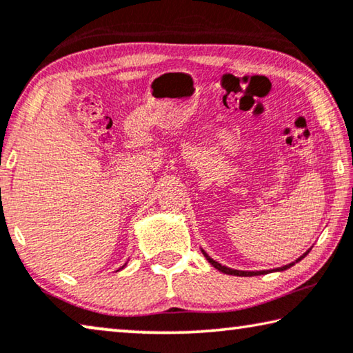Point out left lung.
Returning <instances> with one entry per match:
<instances>
[{
    "label": "left lung",
    "mask_w": 353,
    "mask_h": 353,
    "mask_svg": "<svg viewBox=\"0 0 353 353\" xmlns=\"http://www.w3.org/2000/svg\"><path fill=\"white\" fill-rule=\"evenodd\" d=\"M204 253V251H203ZM310 253V251H306V253L303 254V256H300L299 259H297V262L299 261H301L303 259V257ZM204 256H205V259L210 262L212 265H214L215 268H218V270L220 272H223V273H228V275H236V276H257V275H265V273H268L270 270H261V272H242V270H234V268H229V267H225V265H221V264H218V262H215L214 259H212L210 256H207L205 253H204ZM294 265V262L292 264H289V265H284V267H279V268H275L276 272H281V270H286V268H289V267H292Z\"/></svg>",
    "instance_id": "8db88e82"
}]
</instances>
